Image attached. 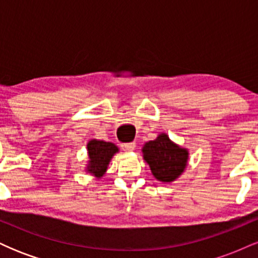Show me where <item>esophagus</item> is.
Segmentation results:
<instances>
[{"label": "esophagus", "instance_id": "34e87169", "mask_svg": "<svg viewBox=\"0 0 258 258\" xmlns=\"http://www.w3.org/2000/svg\"><path fill=\"white\" fill-rule=\"evenodd\" d=\"M135 148H136L135 142H130V143L122 144V149L126 150V152H132V150H135Z\"/></svg>", "mask_w": 258, "mask_h": 258}]
</instances>
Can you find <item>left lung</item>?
<instances>
[{
    "label": "left lung",
    "instance_id": "1",
    "mask_svg": "<svg viewBox=\"0 0 258 258\" xmlns=\"http://www.w3.org/2000/svg\"><path fill=\"white\" fill-rule=\"evenodd\" d=\"M142 152L154 177L164 183L178 178L188 162V150L174 144L166 133L144 144Z\"/></svg>",
    "mask_w": 258,
    "mask_h": 258
}]
</instances>
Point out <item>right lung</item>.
Listing matches in <instances>:
<instances>
[{
  "mask_svg": "<svg viewBox=\"0 0 258 258\" xmlns=\"http://www.w3.org/2000/svg\"><path fill=\"white\" fill-rule=\"evenodd\" d=\"M87 150L88 156H90L87 171L98 178L105 173L112 155L119 152L115 144L110 142L97 141V139H92L88 142Z\"/></svg>",
  "mask_w": 258,
  "mask_h": 258,
  "instance_id": "1",
  "label": "right lung"
}]
</instances>
